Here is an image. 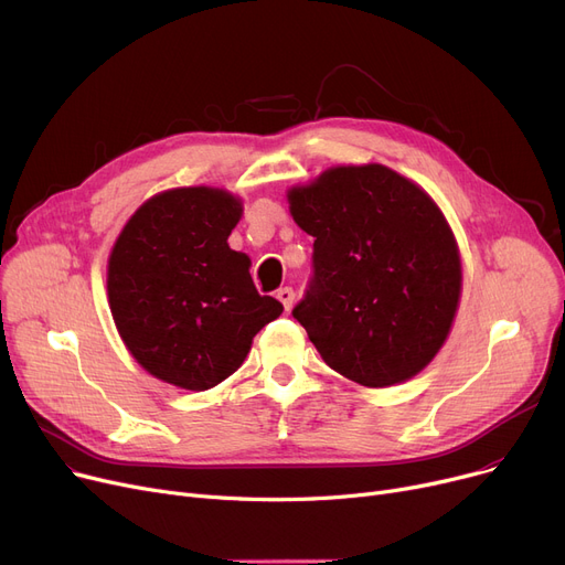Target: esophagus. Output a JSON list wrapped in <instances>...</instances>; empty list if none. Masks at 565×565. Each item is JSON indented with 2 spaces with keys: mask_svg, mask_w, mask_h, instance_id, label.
Listing matches in <instances>:
<instances>
[{
  "mask_svg": "<svg viewBox=\"0 0 565 565\" xmlns=\"http://www.w3.org/2000/svg\"><path fill=\"white\" fill-rule=\"evenodd\" d=\"M276 296H278V301L285 306V310L291 308V303H294V289L291 287H280L276 291Z\"/></svg>",
  "mask_w": 565,
  "mask_h": 565,
  "instance_id": "1",
  "label": "esophagus"
}]
</instances>
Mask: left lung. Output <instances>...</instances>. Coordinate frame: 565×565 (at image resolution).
I'll list each match as a JSON object with an SVG mask.
<instances>
[{
  "label": "left lung",
  "mask_w": 565,
  "mask_h": 565,
  "mask_svg": "<svg viewBox=\"0 0 565 565\" xmlns=\"http://www.w3.org/2000/svg\"><path fill=\"white\" fill-rule=\"evenodd\" d=\"M287 201L315 237L312 278L291 315L323 362L367 387L419 374L460 298L458 246L440 207L381 163L335 166Z\"/></svg>",
  "instance_id": "left-lung-1"
}]
</instances>
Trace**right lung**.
Segmentation results:
<instances>
[{"label": "right lung", "mask_w": 565, "mask_h": 565, "mask_svg": "<svg viewBox=\"0 0 565 565\" xmlns=\"http://www.w3.org/2000/svg\"><path fill=\"white\" fill-rule=\"evenodd\" d=\"M242 201L223 189L152 195L109 255L107 291L118 333L154 379L210 390L235 374L282 303L259 296L250 259L227 246Z\"/></svg>", "instance_id": "obj_1"}]
</instances>
